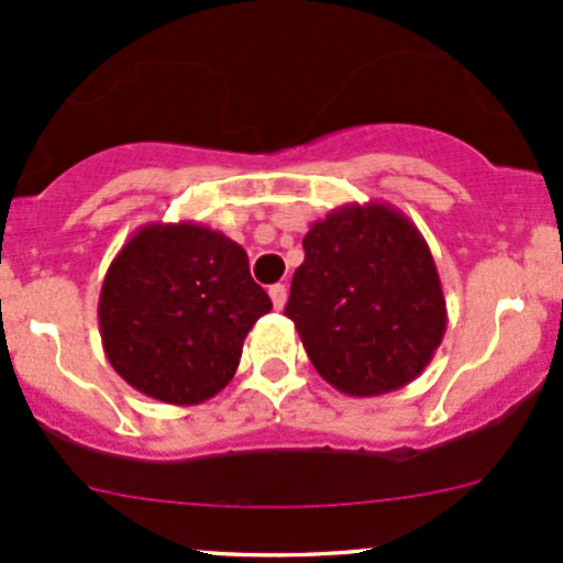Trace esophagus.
Here are the masks:
<instances>
[{
	"mask_svg": "<svg viewBox=\"0 0 563 563\" xmlns=\"http://www.w3.org/2000/svg\"><path fill=\"white\" fill-rule=\"evenodd\" d=\"M269 296H272V305H275V310H283V307H286V299H288V288L283 286V283H277V286L269 288Z\"/></svg>",
	"mask_w": 563,
	"mask_h": 563,
	"instance_id": "34e87169",
	"label": "esophagus"
}]
</instances>
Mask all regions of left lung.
Masks as SVG:
<instances>
[{"label": "left lung", "mask_w": 563, "mask_h": 563, "mask_svg": "<svg viewBox=\"0 0 563 563\" xmlns=\"http://www.w3.org/2000/svg\"><path fill=\"white\" fill-rule=\"evenodd\" d=\"M301 245L286 314L318 374L352 398L417 379L446 333V299L413 221L387 202H352Z\"/></svg>", "instance_id": "8db88e82"}]
</instances>
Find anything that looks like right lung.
<instances>
[{"mask_svg": "<svg viewBox=\"0 0 563 563\" xmlns=\"http://www.w3.org/2000/svg\"><path fill=\"white\" fill-rule=\"evenodd\" d=\"M269 310L243 245L195 221H154L109 264L98 325L128 385L163 404L197 406L230 385L245 336Z\"/></svg>", "mask_w": 563, "mask_h": 563, "instance_id": "right-lung-1", "label": "right lung"}]
</instances>
